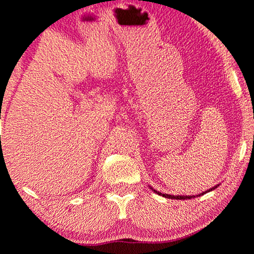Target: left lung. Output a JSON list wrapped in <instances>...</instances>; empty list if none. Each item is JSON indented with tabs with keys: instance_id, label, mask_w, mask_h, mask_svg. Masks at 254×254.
<instances>
[{
	"instance_id": "8db88e82",
	"label": "left lung",
	"mask_w": 254,
	"mask_h": 254,
	"mask_svg": "<svg viewBox=\"0 0 254 254\" xmlns=\"http://www.w3.org/2000/svg\"><path fill=\"white\" fill-rule=\"evenodd\" d=\"M211 190H212V189H211ZM155 193L157 194H159V195H163V196H165V197H169V199H178V200H186V199H191V196H187V195H169V194H161V193H159V191H157V190H154ZM206 193V191H205ZM201 195V194H200Z\"/></svg>"
}]
</instances>
